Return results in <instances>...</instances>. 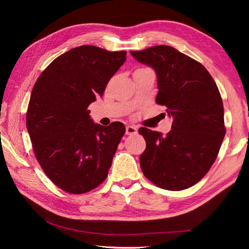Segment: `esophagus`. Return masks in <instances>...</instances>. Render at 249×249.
<instances>
[{
	"instance_id": "obj_1",
	"label": "esophagus",
	"mask_w": 249,
	"mask_h": 249,
	"mask_svg": "<svg viewBox=\"0 0 249 249\" xmlns=\"http://www.w3.org/2000/svg\"><path fill=\"white\" fill-rule=\"evenodd\" d=\"M125 134L126 135L137 134V127L135 126V125H126V127H125Z\"/></svg>"
}]
</instances>
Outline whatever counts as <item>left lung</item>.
<instances>
[{
    "instance_id": "left-lung-1",
    "label": "left lung",
    "mask_w": 249,
    "mask_h": 249,
    "mask_svg": "<svg viewBox=\"0 0 249 249\" xmlns=\"http://www.w3.org/2000/svg\"><path fill=\"white\" fill-rule=\"evenodd\" d=\"M131 54L155 70L156 103L173 118L166 136L143 126L138 130L146 142L140 156L143 175L162 189H187L207 175L224 138L219 90L205 66L175 48L161 44Z\"/></svg>"
}]
</instances>
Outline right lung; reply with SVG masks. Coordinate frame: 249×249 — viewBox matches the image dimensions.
<instances>
[{
  "label": "right lung",
  "mask_w": 249,
  "mask_h": 249,
  "mask_svg": "<svg viewBox=\"0 0 249 249\" xmlns=\"http://www.w3.org/2000/svg\"><path fill=\"white\" fill-rule=\"evenodd\" d=\"M125 55L94 46L71 49L57 57L33 87L26 124L34 155L65 192H89L108 177L125 127L119 122L94 124L88 106L103 96Z\"/></svg>",
  "instance_id": "1"
}]
</instances>
